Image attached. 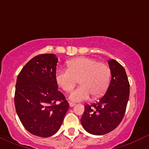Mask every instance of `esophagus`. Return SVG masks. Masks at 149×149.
<instances>
[{
  "mask_svg": "<svg viewBox=\"0 0 149 149\" xmlns=\"http://www.w3.org/2000/svg\"><path fill=\"white\" fill-rule=\"evenodd\" d=\"M69 106L70 107H73L75 106V104L72 103V102H69Z\"/></svg>",
  "mask_w": 149,
  "mask_h": 149,
  "instance_id": "obj_1",
  "label": "esophagus"
}]
</instances>
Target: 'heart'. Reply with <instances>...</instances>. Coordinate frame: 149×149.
<instances>
[{"instance_id": "obj_1", "label": "heart", "mask_w": 149, "mask_h": 149, "mask_svg": "<svg viewBox=\"0 0 149 149\" xmlns=\"http://www.w3.org/2000/svg\"><path fill=\"white\" fill-rule=\"evenodd\" d=\"M68 69L55 72L57 84L65 92H69L78 80L80 86L70 93L69 99L74 102L88 100L90 96L97 98L105 92L111 80L109 65L90 57H78L68 61Z\"/></svg>"}]
</instances>
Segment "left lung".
<instances>
[{
	"label": "left lung",
	"mask_w": 149,
	"mask_h": 149,
	"mask_svg": "<svg viewBox=\"0 0 149 149\" xmlns=\"http://www.w3.org/2000/svg\"><path fill=\"white\" fill-rule=\"evenodd\" d=\"M111 79L107 91L99 102L85 106L81 123L88 132L103 135L118 126L123 118L130 96L125 70L114 59L108 61Z\"/></svg>",
	"instance_id": "8db88e82"
}]
</instances>
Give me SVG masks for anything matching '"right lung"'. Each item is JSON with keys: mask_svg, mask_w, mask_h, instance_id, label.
<instances>
[{"mask_svg": "<svg viewBox=\"0 0 149 149\" xmlns=\"http://www.w3.org/2000/svg\"><path fill=\"white\" fill-rule=\"evenodd\" d=\"M57 62L54 54H39L24 66L17 78V113L25 129L40 137H49L59 130L69 107L58 91Z\"/></svg>", "mask_w": 149, "mask_h": 149, "instance_id": "add662e5", "label": "right lung"}]
</instances>
